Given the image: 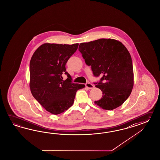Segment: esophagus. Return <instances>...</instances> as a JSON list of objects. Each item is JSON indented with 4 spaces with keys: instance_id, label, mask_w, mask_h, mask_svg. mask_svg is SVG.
Segmentation results:
<instances>
[{
    "instance_id": "1",
    "label": "esophagus",
    "mask_w": 160,
    "mask_h": 160,
    "mask_svg": "<svg viewBox=\"0 0 160 160\" xmlns=\"http://www.w3.org/2000/svg\"><path fill=\"white\" fill-rule=\"evenodd\" d=\"M85 85H86V87H87V88H88V89H92L94 87V86L90 82H87V83H86Z\"/></svg>"
}]
</instances>
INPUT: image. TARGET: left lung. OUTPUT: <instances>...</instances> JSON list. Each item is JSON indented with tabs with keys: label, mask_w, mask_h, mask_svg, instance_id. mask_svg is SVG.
Listing matches in <instances>:
<instances>
[{
	"label": "left lung",
	"mask_w": 160,
	"mask_h": 160,
	"mask_svg": "<svg viewBox=\"0 0 160 160\" xmlns=\"http://www.w3.org/2000/svg\"><path fill=\"white\" fill-rule=\"evenodd\" d=\"M78 51L94 76L102 74L96 87L102 97L94 103L102 109L112 110L122 105L130 96L134 86V72L131 56L118 40L100 39L82 43Z\"/></svg>",
	"instance_id": "left-lung-1"
}]
</instances>
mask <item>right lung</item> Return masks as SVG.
I'll list each match as a JSON object with an SVG mask.
<instances>
[{
  "label": "right lung",
  "mask_w": 160,
  "mask_h": 160,
  "mask_svg": "<svg viewBox=\"0 0 160 160\" xmlns=\"http://www.w3.org/2000/svg\"><path fill=\"white\" fill-rule=\"evenodd\" d=\"M78 43H44L39 46L30 62V88L34 98L46 111L59 114L73 105L82 84L72 82L66 64L77 50ZM64 73L68 78L63 81Z\"/></svg>",
  "instance_id": "right-lung-1"
}]
</instances>
